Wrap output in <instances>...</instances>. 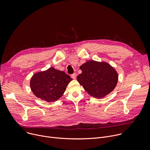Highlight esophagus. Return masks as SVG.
Masks as SVG:
<instances>
[{"label": "esophagus", "mask_w": 150, "mask_h": 150, "mask_svg": "<svg viewBox=\"0 0 150 150\" xmlns=\"http://www.w3.org/2000/svg\"><path fill=\"white\" fill-rule=\"evenodd\" d=\"M71 78H72V79H76V74L75 73L72 74V75H71Z\"/></svg>", "instance_id": "1"}]
</instances>
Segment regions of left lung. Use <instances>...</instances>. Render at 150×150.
Returning <instances> with one entry per match:
<instances>
[{
  "label": "left lung",
  "instance_id": "1",
  "mask_svg": "<svg viewBox=\"0 0 150 150\" xmlns=\"http://www.w3.org/2000/svg\"><path fill=\"white\" fill-rule=\"evenodd\" d=\"M82 73L77 80L90 96L101 98L110 94L116 87L118 74L108 63L89 60L80 67Z\"/></svg>",
  "mask_w": 150,
  "mask_h": 150
}]
</instances>
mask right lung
Instances as JSON below:
<instances>
[{
  "label": "right lung",
  "mask_w": 150,
  "mask_h": 150,
  "mask_svg": "<svg viewBox=\"0 0 150 150\" xmlns=\"http://www.w3.org/2000/svg\"><path fill=\"white\" fill-rule=\"evenodd\" d=\"M72 80L70 76L63 71L52 67L35 73L30 80V87L37 97L53 102L62 97Z\"/></svg>",
  "instance_id": "right-lung-1"
}]
</instances>
